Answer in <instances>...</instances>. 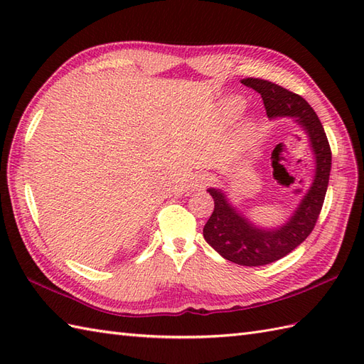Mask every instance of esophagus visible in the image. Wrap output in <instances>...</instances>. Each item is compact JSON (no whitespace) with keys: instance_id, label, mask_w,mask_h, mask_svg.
Instances as JSON below:
<instances>
[{"instance_id":"1","label":"esophagus","mask_w":364,"mask_h":364,"mask_svg":"<svg viewBox=\"0 0 364 364\" xmlns=\"http://www.w3.org/2000/svg\"><path fill=\"white\" fill-rule=\"evenodd\" d=\"M210 175H206V173H197V175H194L191 178V188L192 189H205L208 184H210Z\"/></svg>"}]
</instances>
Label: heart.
<instances>
[{
    "instance_id": "b5f03b06",
    "label": "heart",
    "mask_w": 364,
    "mask_h": 364,
    "mask_svg": "<svg viewBox=\"0 0 364 364\" xmlns=\"http://www.w3.org/2000/svg\"><path fill=\"white\" fill-rule=\"evenodd\" d=\"M244 107H245L244 100L239 98V97L228 98L227 102L223 103V111H225V114L230 115V117H235V115L241 114Z\"/></svg>"
}]
</instances>
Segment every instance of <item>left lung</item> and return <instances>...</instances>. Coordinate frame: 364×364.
Wrapping results in <instances>:
<instances>
[{
    "mask_svg": "<svg viewBox=\"0 0 364 364\" xmlns=\"http://www.w3.org/2000/svg\"><path fill=\"white\" fill-rule=\"evenodd\" d=\"M242 84L261 95L269 119L289 117L304 128L314 156L311 186L301 196L291 218L277 228L255 225L242 211L230 203L227 192L219 188L208 189L214 198V211L205 223V241L225 259L253 267L270 264L286 257L310 236L328 188L331 150L319 117L300 95L259 78H245Z\"/></svg>",
    "mask_w": 364,
    "mask_h": 364,
    "instance_id": "1",
    "label": "left lung"
}]
</instances>
